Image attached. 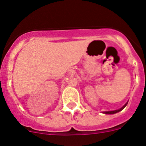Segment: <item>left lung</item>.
I'll list each match as a JSON object with an SVG mask.
<instances>
[{
	"label": "left lung",
	"instance_id": "8db88e82",
	"mask_svg": "<svg viewBox=\"0 0 146 146\" xmlns=\"http://www.w3.org/2000/svg\"><path fill=\"white\" fill-rule=\"evenodd\" d=\"M127 104H128V101L126 103L125 105L122 107V108H119V109L115 110H110V111H104V112H103V113H104V114H107V115H111V114H115V113H118V112H119V111H121V110H123L124 108L126 107V106L127 105Z\"/></svg>",
	"mask_w": 146,
	"mask_h": 146
}]
</instances>
